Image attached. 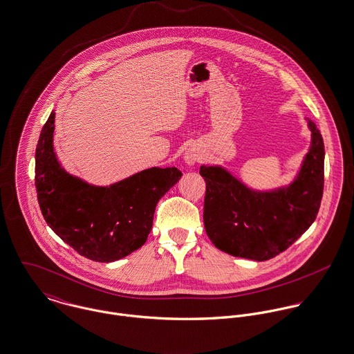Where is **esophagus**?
Segmentation results:
<instances>
[{
    "instance_id": "esophagus-1",
    "label": "esophagus",
    "mask_w": 354,
    "mask_h": 354,
    "mask_svg": "<svg viewBox=\"0 0 354 354\" xmlns=\"http://www.w3.org/2000/svg\"><path fill=\"white\" fill-rule=\"evenodd\" d=\"M185 161L189 164V165H193V164H196V161H198V158H199V155H198V152H196L194 148H189L187 151H186V153H185Z\"/></svg>"
}]
</instances>
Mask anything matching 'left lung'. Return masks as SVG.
<instances>
[{
	"label": "left lung",
	"mask_w": 354,
	"mask_h": 354,
	"mask_svg": "<svg viewBox=\"0 0 354 354\" xmlns=\"http://www.w3.org/2000/svg\"><path fill=\"white\" fill-rule=\"evenodd\" d=\"M308 152L295 178L269 190H257L225 167L199 168L206 182L203 224L221 251L251 261H268L285 251L315 221L323 196L324 144L313 120Z\"/></svg>",
	"instance_id": "obj_1"
}]
</instances>
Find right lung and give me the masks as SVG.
I'll return each instance as SVG.
<instances>
[{"instance_id": "1", "label": "right lung", "mask_w": 354, "mask_h": 354, "mask_svg": "<svg viewBox=\"0 0 354 354\" xmlns=\"http://www.w3.org/2000/svg\"><path fill=\"white\" fill-rule=\"evenodd\" d=\"M53 111L40 131L35 186L47 225L80 255L119 261L138 250L152 230L158 199L182 178L176 167H152L110 186L71 175L54 152Z\"/></svg>"}]
</instances>
